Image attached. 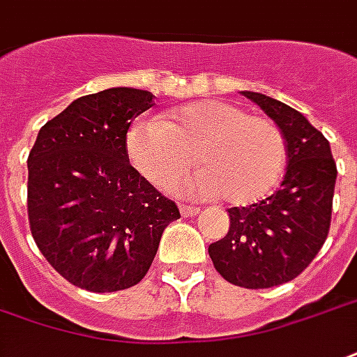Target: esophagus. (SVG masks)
I'll use <instances>...</instances> for the list:
<instances>
[{
    "label": "esophagus",
    "mask_w": 357,
    "mask_h": 357,
    "mask_svg": "<svg viewBox=\"0 0 357 357\" xmlns=\"http://www.w3.org/2000/svg\"><path fill=\"white\" fill-rule=\"evenodd\" d=\"M179 212H181V215H183V218H195V215L200 212V208L181 204V206H179Z\"/></svg>",
    "instance_id": "34e87169"
}]
</instances>
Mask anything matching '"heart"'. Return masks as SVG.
<instances>
[{"label": "heart", "instance_id": "heart-1", "mask_svg": "<svg viewBox=\"0 0 357 357\" xmlns=\"http://www.w3.org/2000/svg\"><path fill=\"white\" fill-rule=\"evenodd\" d=\"M126 149L155 185L183 178L195 155L202 172L174 189L223 195L236 206L263 199L282 176L287 155L284 134L271 119L219 100L192 102L166 119H138L128 128Z\"/></svg>", "mask_w": 357, "mask_h": 357}]
</instances>
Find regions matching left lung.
I'll list each match as a JSON object with an SVG mask.
<instances>
[{
    "instance_id": "obj_1",
    "label": "left lung",
    "mask_w": 357,
    "mask_h": 357,
    "mask_svg": "<svg viewBox=\"0 0 357 357\" xmlns=\"http://www.w3.org/2000/svg\"><path fill=\"white\" fill-rule=\"evenodd\" d=\"M284 134L287 168L274 195L229 208V232L208 253L227 282L265 289L299 276L318 255L331 225L337 165L326 136L284 102L244 91Z\"/></svg>"
}]
</instances>
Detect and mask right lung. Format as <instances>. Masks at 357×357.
<instances>
[{"mask_svg":"<svg viewBox=\"0 0 357 357\" xmlns=\"http://www.w3.org/2000/svg\"><path fill=\"white\" fill-rule=\"evenodd\" d=\"M153 98L130 86L77 98L39 130L28 157L33 240L56 273L86 291L136 286L179 219L126 155L130 123Z\"/></svg>","mask_w":357,"mask_h":357,"instance_id":"add662e5","label":"right lung"}]
</instances>
